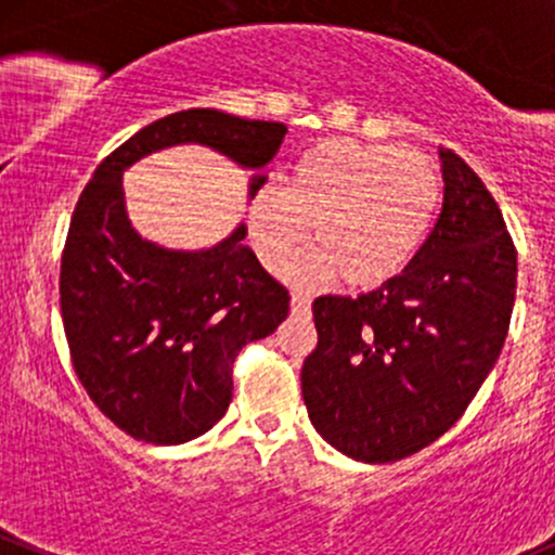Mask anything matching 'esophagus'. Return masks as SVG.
Segmentation results:
<instances>
[{
  "mask_svg": "<svg viewBox=\"0 0 555 555\" xmlns=\"http://www.w3.org/2000/svg\"><path fill=\"white\" fill-rule=\"evenodd\" d=\"M289 310H292V315H310V297L300 295V292H297V295H292Z\"/></svg>",
  "mask_w": 555,
  "mask_h": 555,
  "instance_id": "esophagus-1",
  "label": "esophagus"
}]
</instances>
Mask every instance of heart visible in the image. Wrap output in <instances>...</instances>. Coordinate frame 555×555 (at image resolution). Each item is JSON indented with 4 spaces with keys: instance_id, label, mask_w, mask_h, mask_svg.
I'll return each mask as SVG.
<instances>
[{
    "instance_id": "b5f03b06",
    "label": "heart",
    "mask_w": 555,
    "mask_h": 555,
    "mask_svg": "<svg viewBox=\"0 0 555 555\" xmlns=\"http://www.w3.org/2000/svg\"><path fill=\"white\" fill-rule=\"evenodd\" d=\"M440 197V170L424 152L326 139L297 157L282 189L253 194L249 242L279 271L313 227L315 249L284 271L292 282L315 287L339 271L352 287H374L418 253Z\"/></svg>"
}]
</instances>
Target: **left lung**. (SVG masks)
<instances>
[{"instance_id": "obj_1", "label": "left lung", "mask_w": 555, "mask_h": 555, "mask_svg": "<svg viewBox=\"0 0 555 555\" xmlns=\"http://www.w3.org/2000/svg\"><path fill=\"white\" fill-rule=\"evenodd\" d=\"M442 212L398 276L313 302L319 345L302 363L310 424L339 453L389 464L464 416L508 334L516 249L477 173L440 147Z\"/></svg>"}]
</instances>
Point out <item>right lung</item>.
I'll use <instances>...</instances> for the list:
<instances>
[{
	"label": "right lung",
	"instance_id": "right-lung-1",
	"mask_svg": "<svg viewBox=\"0 0 555 555\" xmlns=\"http://www.w3.org/2000/svg\"><path fill=\"white\" fill-rule=\"evenodd\" d=\"M284 133L287 126L273 120L181 109L105 157L78 199L60 266L65 337L89 398L133 440L181 446L221 422L234 358L276 332L289 295L242 242L245 223L199 249L163 247L139 234L126 210L124 173L152 152L199 144L253 170V199Z\"/></svg>",
	"mask_w": 555,
	"mask_h": 555
}]
</instances>
